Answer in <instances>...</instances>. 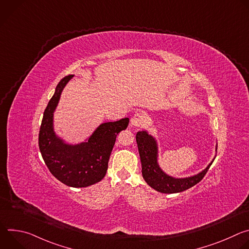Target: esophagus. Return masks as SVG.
I'll return each mask as SVG.
<instances>
[{"mask_svg":"<svg viewBox=\"0 0 249 249\" xmlns=\"http://www.w3.org/2000/svg\"><path fill=\"white\" fill-rule=\"evenodd\" d=\"M148 123V116L143 113H135L131 118V125L134 127H143Z\"/></svg>","mask_w":249,"mask_h":249,"instance_id":"1","label":"esophagus"}]
</instances>
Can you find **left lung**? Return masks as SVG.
<instances>
[{
    "label": "left lung",
    "instance_id": "8db88e82",
    "mask_svg": "<svg viewBox=\"0 0 249 249\" xmlns=\"http://www.w3.org/2000/svg\"><path fill=\"white\" fill-rule=\"evenodd\" d=\"M136 141L144 179L152 188L160 193H178L191 188L203 179L212 162L214 161L213 160L204 170L196 175L185 178H175L167 175L160 167L158 162V143L152 135L147 131H140L136 135Z\"/></svg>",
    "mask_w": 249,
    "mask_h": 249
}]
</instances>
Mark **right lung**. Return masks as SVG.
Masks as SVG:
<instances>
[{
    "mask_svg": "<svg viewBox=\"0 0 249 249\" xmlns=\"http://www.w3.org/2000/svg\"><path fill=\"white\" fill-rule=\"evenodd\" d=\"M74 75L63 78L44 110L38 137L41 156L50 172L71 187H88L99 182L106 174L116 136L125 130L129 118L100 124L87 142L70 145L56 136L53 115L62 90Z\"/></svg>",
    "mask_w": 249,
    "mask_h": 249,
    "instance_id": "right-lung-1",
    "label": "right lung"
}]
</instances>
